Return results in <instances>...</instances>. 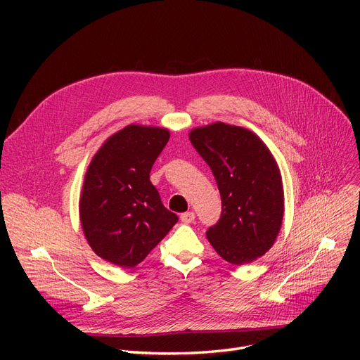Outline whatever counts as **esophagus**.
Returning <instances> with one entry per match:
<instances>
[{
  "label": "esophagus",
  "instance_id": "1",
  "mask_svg": "<svg viewBox=\"0 0 360 360\" xmlns=\"http://www.w3.org/2000/svg\"><path fill=\"white\" fill-rule=\"evenodd\" d=\"M195 220V214L193 212H186L181 214V221L182 223H193Z\"/></svg>",
  "mask_w": 360,
  "mask_h": 360
}]
</instances>
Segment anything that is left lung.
I'll use <instances>...</instances> for the list:
<instances>
[{"label": "left lung", "instance_id": "1", "mask_svg": "<svg viewBox=\"0 0 360 360\" xmlns=\"http://www.w3.org/2000/svg\"><path fill=\"white\" fill-rule=\"evenodd\" d=\"M190 140L210 166L221 197L220 219L207 239L235 266L255 261L273 247L285 213L276 159L255 132L224 122L191 129Z\"/></svg>", "mask_w": 360, "mask_h": 360}]
</instances>
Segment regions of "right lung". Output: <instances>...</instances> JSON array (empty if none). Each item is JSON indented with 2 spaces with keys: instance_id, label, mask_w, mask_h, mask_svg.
I'll return each instance as SVG.
<instances>
[{
  "instance_id": "1",
  "label": "right lung",
  "mask_w": 360,
  "mask_h": 360,
  "mask_svg": "<svg viewBox=\"0 0 360 360\" xmlns=\"http://www.w3.org/2000/svg\"><path fill=\"white\" fill-rule=\"evenodd\" d=\"M169 129L131 124L93 156L79 201L84 236L94 254L132 269L178 221L160 201L150 170L169 141Z\"/></svg>"
}]
</instances>
